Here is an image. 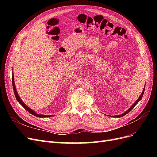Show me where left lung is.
Instances as JSON below:
<instances>
[{
	"instance_id": "8db88e82",
	"label": "left lung",
	"mask_w": 157,
	"mask_h": 157,
	"mask_svg": "<svg viewBox=\"0 0 157 157\" xmlns=\"http://www.w3.org/2000/svg\"><path fill=\"white\" fill-rule=\"evenodd\" d=\"M144 91H145V87H144V90H143V92H142V93H141V96H140V98H138V99H137V100L134 103V104H133V105L130 107V108L129 109H128V110L125 112V113H123V114H122V115H117V116H114V117H123V116H124V115H126V114L127 113H129L131 110H132V109H133V108H134L136 105H137V103H138L140 100H141V99L142 98V97H143V96H144Z\"/></svg>"
}]
</instances>
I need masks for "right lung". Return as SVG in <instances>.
I'll list each match as a JSON object with an SVG mask.
<instances>
[{
    "label": "right lung",
    "instance_id": "right-lung-1",
    "mask_svg": "<svg viewBox=\"0 0 157 157\" xmlns=\"http://www.w3.org/2000/svg\"><path fill=\"white\" fill-rule=\"evenodd\" d=\"M12 86H13V92H14V94H15V96H16V99L19 101V103H20L21 104V105L23 107H24V109H26V110H27L28 112L30 113L31 114H32V115L37 117H52V116H50H50H48H48H46V115H39V114H36L34 111H33L32 109H31L29 107H28L25 105V104L22 101V100L20 99V96H18L17 92H16V86H15V83H14L13 76L12 77Z\"/></svg>",
    "mask_w": 157,
    "mask_h": 157
}]
</instances>
